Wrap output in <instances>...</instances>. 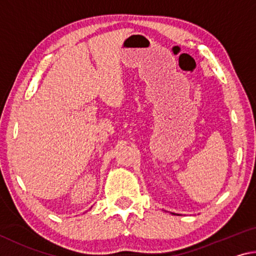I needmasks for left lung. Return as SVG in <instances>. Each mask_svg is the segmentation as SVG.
<instances>
[{
	"label": "left lung",
	"instance_id": "left-lung-1",
	"mask_svg": "<svg viewBox=\"0 0 256 256\" xmlns=\"http://www.w3.org/2000/svg\"><path fill=\"white\" fill-rule=\"evenodd\" d=\"M172 214H174V212H172Z\"/></svg>",
	"mask_w": 256,
	"mask_h": 256
}]
</instances>
